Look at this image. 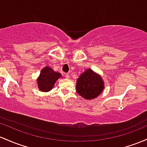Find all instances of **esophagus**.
Returning a JSON list of instances; mask_svg holds the SVG:
<instances>
[{
  "label": "esophagus",
  "mask_w": 147,
  "mask_h": 147,
  "mask_svg": "<svg viewBox=\"0 0 147 147\" xmlns=\"http://www.w3.org/2000/svg\"><path fill=\"white\" fill-rule=\"evenodd\" d=\"M64 76L66 78H69V75L68 74H64Z\"/></svg>",
  "instance_id": "obj_1"
}]
</instances>
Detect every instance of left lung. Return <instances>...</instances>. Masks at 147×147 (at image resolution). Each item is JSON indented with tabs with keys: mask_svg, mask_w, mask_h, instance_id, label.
<instances>
[{
	"mask_svg": "<svg viewBox=\"0 0 147 147\" xmlns=\"http://www.w3.org/2000/svg\"><path fill=\"white\" fill-rule=\"evenodd\" d=\"M104 88V85L99 75L92 69H87L81 74L76 82V91L86 99L98 96Z\"/></svg>",
	"mask_w": 147,
	"mask_h": 147,
	"instance_id": "1",
	"label": "left lung"
}]
</instances>
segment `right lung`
Wrapping results in <instances>:
<instances>
[{
    "mask_svg": "<svg viewBox=\"0 0 147 147\" xmlns=\"http://www.w3.org/2000/svg\"><path fill=\"white\" fill-rule=\"evenodd\" d=\"M60 76V73L54 71L49 67H45L41 71L40 76L37 79L38 87L42 92L50 91Z\"/></svg>",
    "mask_w": 147,
    "mask_h": 147,
    "instance_id": "1",
    "label": "right lung"
}]
</instances>
